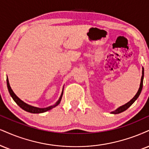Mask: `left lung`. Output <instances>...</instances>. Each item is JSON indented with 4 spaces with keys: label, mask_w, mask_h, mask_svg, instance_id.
Instances as JSON below:
<instances>
[{
    "label": "left lung",
    "mask_w": 149,
    "mask_h": 149,
    "mask_svg": "<svg viewBox=\"0 0 149 149\" xmlns=\"http://www.w3.org/2000/svg\"><path fill=\"white\" fill-rule=\"evenodd\" d=\"M143 79H144V68H142V78H141V82H140V86H139V90L138 91H137V93H136V95L134 96V97L132 100L130 101V102H128V103H126V104H124V105H123L122 106H120V107H119L117 109L115 110V111H113L111 112V113L113 114H119V113H122V112L125 111L126 110H127L128 108L131 106L132 104H133L134 102H135V100H137V98H138V97L139 96V95H140L141 92H142V87H143Z\"/></svg>",
    "instance_id": "obj_1"
}]
</instances>
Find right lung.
Returning a JSON list of instances; mask_svg holds the SVG:
<instances>
[{
	"instance_id": "1",
	"label": "right lung",
	"mask_w": 149,
	"mask_h": 149,
	"mask_svg": "<svg viewBox=\"0 0 149 149\" xmlns=\"http://www.w3.org/2000/svg\"><path fill=\"white\" fill-rule=\"evenodd\" d=\"M7 88H8L9 93H10L11 97H12V99L14 100V102H15L16 104H17L18 105L22 108V109H23L24 111L29 112V113H44V112L49 111V110H51L52 108H54L55 106H58V104H59V103L61 102V100L62 96H63V91H62L61 95L60 96V98L58 99V100L56 102V104H54V105L50 106H49V107H47V108H40L34 107V106L29 105V104H26V103L23 102L21 100H20V99L18 98V97L15 95V93L13 92L12 88H11V87L10 86V83H9V80L7 78Z\"/></svg>"
}]
</instances>
